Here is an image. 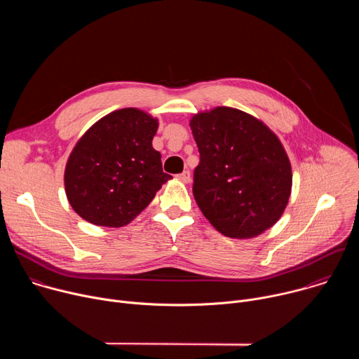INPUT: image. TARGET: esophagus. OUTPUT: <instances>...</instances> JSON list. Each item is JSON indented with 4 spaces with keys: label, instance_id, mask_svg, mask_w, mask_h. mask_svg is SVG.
Listing matches in <instances>:
<instances>
[{
    "label": "esophagus",
    "instance_id": "1",
    "mask_svg": "<svg viewBox=\"0 0 359 359\" xmlns=\"http://www.w3.org/2000/svg\"><path fill=\"white\" fill-rule=\"evenodd\" d=\"M177 179L180 180V182H183V183H190V180H191V176H190V172L189 170H184L183 173H180V175H177Z\"/></svg>",
    "mask_w": 359,
    "mask_h": 359
}]
</instances>
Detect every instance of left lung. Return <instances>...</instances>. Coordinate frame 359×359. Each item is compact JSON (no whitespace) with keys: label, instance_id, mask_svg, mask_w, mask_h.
Masks as SVG:
<instances>
[{"label":"left lung","instance_id":"left-lung-1","mask_svg":"<svg viewBox=\"0 0 359 359\" xmlns=\"http://www.w3.org/2000/svg\"><path fill=\"white\" fill-rule=\"evenodd\" d=\"M200 151L193 196L210 224L231 238L257 237L283 216L292 170L278 136L259 118L229 107L191 116Z\"/></svg>","mask_w":359,"mask_h":359}]
</instances>
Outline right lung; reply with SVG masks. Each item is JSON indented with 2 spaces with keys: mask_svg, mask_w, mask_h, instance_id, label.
<instances>
[{
  "mask_svg": "<svg viewBox=\"0 0 359 359\" xmlns=\"http://www.w3.org/2000/svg\"><path fill=\"white\" fill-rule=\"evenodd\" d=\"M159 119L123 108L95 122L75 143L64 184L74 212L95 226L123 227L172 179L151 140Z\"/></svg>",
  "mask_w": 359,
  "mask_h": 359,
  "instance_id": "obj_1",
  "label": "right lung"
}]
</instances>
